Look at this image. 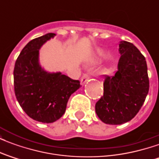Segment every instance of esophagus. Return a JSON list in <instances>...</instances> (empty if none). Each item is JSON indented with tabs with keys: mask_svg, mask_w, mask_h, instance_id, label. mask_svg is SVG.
Here are the masks:
<instances>
[{
	"mask_svg": "<svg viewBox=\"0 0 159 159\" xmlns=\"http://www.w3.org/2000/svg\"><path fill=\"white\" fill-rule=\"evenodd\" d=\"M89 79H90L89 76V75H87V74H84V75L83 76V77L81 78V84L83 86L85 83L89 82Z\"/></svg>",
	"mask_w": 159,
	"mask_h": 159,
	"instance_id": "obj_1",
	"label": "esophagus"
}]
</instances>
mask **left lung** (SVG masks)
Segmentation results:
<instances>
[{"mask_svg": "<svg viewBox=\"0 0 159 159\" xmlns=\"http://www.w3.org/2000/svg\"><path fill=\"white\" fill-rule=\"evenodd\" d=\"M117 70L105 76L104 94L95 104V111L103 123H127L142 107L149 90L146 59L135 46L121 41Z\"/></svg>", "mask_w": 159, "mask_h": 159, "instance_id": "1", "label": "left lung"}]
</instances>
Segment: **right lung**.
I'll use <instances>...</instances> for the list:
<instances>
[{
	"mask_svg": "<svg viewBox=\"0 0 159 159\" xmlns=\"http://www.w3.org/2000/svg\"><path fill=\"white\" fill-rule=\"evenodd\" d=\"M55 36L48 33L28 42L13 70L14 92L20 107L30 117L44 123L62 117L70 96L81 88L78 80L70 79L60 71L49 72L40 64L39 50Z\"/></svg>",
	"mask_w": 159,
	"mask_h": 159,
	"instance_id": "obj_1",
	"label": "right lung"
}]
</instances>
